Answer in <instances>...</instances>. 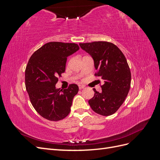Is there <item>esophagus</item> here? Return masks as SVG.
Listing matches in <instances>:
<instances>
[{
	"label": "esophagus",
	"instance_id": "obj_1",
	"mask_svg": "<svg viewBox=\"0 0 160 160\" xmlns=\"http://www.w3.org/2000/svg\"><path fill=\"white\" fill-rule=\"evenodd\" d=\"M78 86H79V89H83V88H85V87H84L83 85H79Z\"/></svg>",
	"mask_w": 160,
	"mask_h": 160
}]
</instances>
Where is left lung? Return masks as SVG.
Returning <instances> with one entry per match:
<instances>
[{
	"label": "left lung",
	"mask_w": 160,
	"mask_h": 160,
	"mask_svg": "<svg viewBox=\"0 0 160 160\" xmlns=\"http://www.w3.org/2000/svg\"><path fill=\"white\" fill-rule=\"evenodd\" d=\"M79 45L93 58L97 70L95 75L104 81L101 93L93 89V98L89 100L90 107L99 115H112L123 104L130 89L132 76L127 60L111 42L95 41Z\"/></svg>",
	"instance_id": "1"
}]
</instances>
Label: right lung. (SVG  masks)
Masks as SVG:
<instances>
[{"label":"right lung","mask_w":160,"mask_h":160,"mask_svg":"<svg viewBox=\"0 0 160 160\" xmlns=\"http://www.w3.org/2000/svg\"><path fill=\"white\" fill-rule=\"evenodd\" d=\"M79 49L75 43L49 42L33 53L25 69V86L37 113L49 121H59L70 113L72 99L79 91L76 84L56 88L58 77L65 71L67 57Z\"/></svg>","instance_id":"1"}]
</instances>
